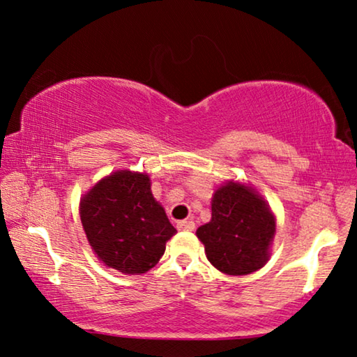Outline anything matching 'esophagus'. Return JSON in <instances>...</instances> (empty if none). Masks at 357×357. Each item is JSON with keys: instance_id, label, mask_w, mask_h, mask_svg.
Listing matches in <instances>:
<instances>
[{"instance_id": "obj_1", "label": "esophagus", "mask_w": 357, "mask_h": 357, "mask_svg": "<svg viewBox=\"0 0 357 357\" xmlns=\"http://www.w3.org/2000/svg\"><path fill=\"white\" fill-rule=\"evenodd\" d=\"M177 229H178V231H193L195 222L193 221H178Z\"/></svg>"}]
</instances>
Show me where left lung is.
Here are the masks:
<instances>
[{
  "instance_id": "obj_1",
  "label": "left lung",
  "mask_w": 357,
  "mask_h": 357,
  "mask_svg": "<svg viewBox=\"0 0 357 357\" xmlns=\"http://www.w3.org/2000/svg\"><path fill=\"white\" fill-rule=\"evenodd\" d=\"M276 219L252 187L229 182L213 195L211 221L198 227L208 260L221 273L242 276L265 265Z\"/></svg>"
}]
</instances>
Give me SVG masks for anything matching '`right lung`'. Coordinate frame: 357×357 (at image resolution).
Wrapping results in <instances>:
<instances>
[{
  "label": "right lung",
  "mask_w": 357,
  "mask_h": 357,
  "mask_svg": "<svg viewBox=\"0 0 357 357\" xmlns=\"http://www.w3.org/2000/svg\"><path fill=\"white\" fill-rule=\"evenodd\" d=\"M79 214L97 258L125 275L158 265L165 242L177 232L151 193L148 175L131 170L99 180L82 197Z\"/></svg>",
  "instance_id": "add662e5"
}]
</instances>
